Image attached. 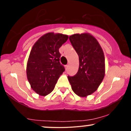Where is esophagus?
Returning a JSON list of instances; mask_svg holds the SVG:
<instances>
[{
  "instance_id": "1",
  "label": "esophagus",
  "mask_w": 131,
  "mask_h": 131,
  "mask_svg": "<svg viewBox=\"0 0 131 131\" xmlns=\"http://www.w3.org/2000/svg\"><path fill=\"white\" fill-rule=\"evenodd\" d=\"M68 68V64H67V65H65V68H66V70H67Z\"/></svg>"
}]
</instances>
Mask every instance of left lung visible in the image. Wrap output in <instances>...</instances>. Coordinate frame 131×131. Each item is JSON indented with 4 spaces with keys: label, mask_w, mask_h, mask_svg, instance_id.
<instances>
[{
    "label": "left lung",
    "mask_w": 131,
    "mask_h": 131,
    "mask_svg": "<svg viewBox=\"0 0 131 131\" xmlns=\"http://www.w3.org/2000/svg\"><path fill=\"white\" fill-rule=\"evenodd\" d=\"M70 40L79 56V67L74 76H68L73 92L85 97L97 91L105 76V57L101 46L89 33L70 36Z\"/></svg>",
    "instance_id": "left-lung-1"
}]
</instances>
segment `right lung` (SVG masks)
Wrapping results in <instances>:
<instances>
[{"instance_id":"add662e5","label":"right lung","mask_w":131,"mask_h":131,"mask_svg":"<svg viewBox=\"0 0 131 131\" xmlns=\"http://www.w3.org/2000/svg\"><path fill=\"white\" fill-rule=\"evenodd\" d=\"M68 39V36L64 34L47 33L36 42L31 49L27 63V78L33 91L40 95L52 92L65 70L60 63L59 48Z\"/></svg>"}]
</instances>
